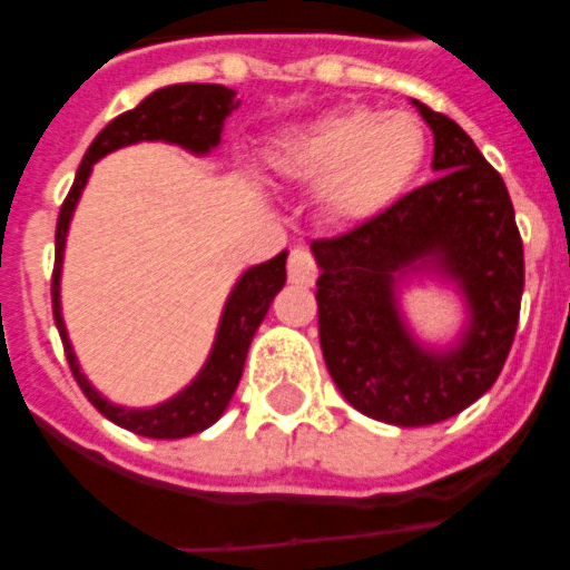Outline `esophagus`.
I'll list each match as a JSON object with an SVG mask.
<instances>
[{
	"instance_id": "obj_1",
	"label": "esophagus",
	"mask_w": 570,
	"mask_h": 570,
	"mask_svg": "<svg viewBox=\"0 0 570 570\" xmlns=\"http://www.w3.org/2000/svg\"><path fill=\"white\" fill-rule=\"evenodd\" d=\"M286 272H289V281L298 286H313L316 284V275H320V268H316V259L307 248H293L289 254V263H286Z\"/></svg>"
}]
</instances>
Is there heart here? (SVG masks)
Returning a JSON list of instances; mask_svg holds the SVG:
<instances>
[{"instance_id": "obj_1", "label": "heart", "mask_w": 570, "mask_h": 570, "mask_svg": "<svg viewBox=\"0 0 570 570\" xmlns=\"http://www.w3.org/2000/svg\"><path fill=\"white\" fill-rule=\"evenodd\" d=\"M423 159V124L407 111L373 109L328 111L289 129L268 150L277 174L322 183V206L340 222H366L396 204Z\"/></svg>"}]
</instances>
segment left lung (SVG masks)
Segmentation results:
<instances>
[{
	"instance_id": "1",
	"label": "left lung",
	"mask_w": 570,
	"mask_h": 570,
	"mask_svg": "<svg viewBox=\"0 0 570 570\" xmlns=\"http://www.w3.org/2000/svg\"><path fill=\"white\" fill-rule=\"evenodd\" d=\"M414 106L434 136L438 177L311 245L325 366L348 405L390 425L441 423L488 393L523 295V245L503 177L455 120ZM414 274H438L462 293L469 320L452 347H425L406 325L397 293Z\"/></svg>"
}]
</instances>
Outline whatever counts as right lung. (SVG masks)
<instances>
[{"label": "right lung", "mask_w": 570, "mask_h": 570, "mask_svg": "<svg viewBox=\"0 0 570 570\" xmlns=\"http://www.w3.org/2000/svg\"><path fill=\"white\" fill-rule=\"evenodd\" d=\"M236 109H239L236 91L224 88V85L186 82L159 88V91L138 102L136 109L118 115L100 136L94 138L82 165H79V171H76L70 195L65 197L61 213H58L52 313H56L58 334H61V343H65L67 364L73 370V379L79 381L88 402L102 416H109L111 423L141 434V438H159V441L189 438V434L209 429L224 414V407L230 405L236 384L242 379V366H245L250 340L257 334L259 322L266 320L272 298L286 284V250H281L277 257L266 259V263H259V266H250L248 272H242L236 286L227 295V302H224L215 343L209 348L206 364L200 366V373L177 396L165 399L154 407H127L109 402L91 381L85 379L73 346H70V337H67L65 316H61V263H65L70 218H73L76 204L82 197L85 183L91 177L94 163H100L106 154L127 145H138V141H168V145H180L183 150H189L195 156H206L222 145L224 120L230 118V111Z\"/></svg>", "instance_id": "obj_1"}]
</instances>
